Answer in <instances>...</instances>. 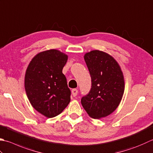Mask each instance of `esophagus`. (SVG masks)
<instances>
[{
  "mask_svg": "<svg viewBox=\"0 0 153 153\" xmlns=\"http://www.w3.org/2000/svg\"><path fill=\"white\" fill-rule=\"evenodd\" d=\"M77 92H78V90H77V89H73L72 90H71V93H72V95L74 97H76L77 94Z\"/></svg>",
  "mask_w": 153,
  "mask_h": 153,
  "instance_id": "obj_1",
  "label": "esophagus"
}]
</instances>
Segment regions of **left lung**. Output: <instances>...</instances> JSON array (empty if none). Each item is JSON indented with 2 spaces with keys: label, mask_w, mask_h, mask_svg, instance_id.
Returning a JSON list of instances; mask_svg holds the SVG:
<instances>
[{
  "label": "left lung",
  "mask_w": 153,
  "mask_h": 153,
  "mask_svg": "<svg viewBox=\"0 0 153 153\" xmlns=\"http://www.w3.org/2000/svg\"><path fill=\"white\" fill-rule=\"evenodd\" d=\"M91 77V88L81 103L89 117L100 119L117 108L125 90L123 74L119 64L107 53L92 50L84 55Z\"/></svg>",
  "instance_id": "1"
}]
</instances>
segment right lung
I'll use <instances>...</instances> for the list:
<instances>
[{
    "mask_svg": "<svg viewBox=\"0 0 153 153\" xmlns=\"http://www.w3.org/2000/svg\"><path fill=\"white\" fill-rule=\"evenodd\" d=\"M68 56L55 49L38 53L26 71L25 88L32 106L48 118L58 115L70 102V89L62 73Z\"/></svg>",
    "mask_w": 153,
    "mask_h": 153,
    "instance_id": "right-lung-1",
    "label": "right lung"
}]
</instances>
